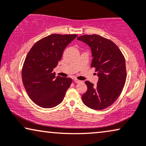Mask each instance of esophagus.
<instances>
[{"label": "esophagus", "mask_w": 146, "mask_h": 146, "mask_svg": "<svg viewBox=\"0 0 146 146\" xmlns=\"http://www.w3.org/2000/svg\"><path fill=\"white\" fill-rule=\"evenodd\" d=\"M74 81L76 83H81V81H80V80H78V79H74Z\"/></svg>", "instance_id": "esophagus-1"}]
</instances>
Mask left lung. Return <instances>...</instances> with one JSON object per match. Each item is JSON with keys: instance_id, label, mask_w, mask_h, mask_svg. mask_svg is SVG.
<instances>
[{"instance_id": "left-lung-1", "label": "left lung", "mask_w": 146, "mask_h": 146, "mask_svg": "<svg viewBox=\"0 0 146 146\" xmlns=\"http://www.w3.org/2000/svg\"><path fill=\"white\" fill-rule=\"evenodd\" d=\"M77 40L91 48V67L96 68L99 77L96 85L85 81L87 91L82 96L83 104L93 110H104L113 104L123 90L127 75L125 58L113 42L98 35H85Z\"/></svg>"}]
</instances>
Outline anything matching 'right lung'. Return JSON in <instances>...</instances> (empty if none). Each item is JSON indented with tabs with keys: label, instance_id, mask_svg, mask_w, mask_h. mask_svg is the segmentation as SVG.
Segmentation results:
<instances>
[{
	"label": "right lung",
	"instance_id": "obj_1",
	"mask_svg": "<svg viewBox=\"0 0 146 146\" xmlns=\"http://www.w3.org/2000/svg\"><path fill=\"white\" fill-rule=\"evenodd\" d=\"M77 35L52 34L38 40L25 58L22 79L29 98L43 108H52L63 101L72 83L67 77L55 76L54 68L66 46Z\"/></svg>",
	"mask_w": 146,
	"mask_h": 146
}]
</instances>
